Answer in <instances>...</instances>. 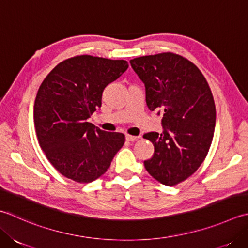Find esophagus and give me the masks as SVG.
<instances>
[{
  "mask_svg": "<svg viewBox=\"0 0 248 248\" xmlns=\"http://www.w3.org/2000/svg\"><path fill=\"white\" fill-rule=\"evenodd\" d=\"M138 139L139 137H134V135H130V134L125 135V140H129V142H134V140H137Z\"/></svg>",
  "mask_w": 248,
  "mask_h": 248,
  "instance_id": "esophagus-1",
  "label": "esophagus"
}]
</instances>
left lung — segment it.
Returning <instances> with one entry per match:
<instances>
[{
  "instance_id": "left-lung-1",
  "label": "left lung",
  "mask_w": 248,
  "mask_h": 248,
  "mask_svg": "<svg viewBox=\"0 0 248 248\" xmlns=\"http://www.w3.org/2000/svg\"><path fill=\"white\" fill-rule=\"evenodd\" d=\"M130 63L144 82L148 108L163 113V133L144 134L155 146L145 169L163 185L175 186L197 171L210 149L216 123L210 86L197 65L173 52Z\"/></svg>"
}]
</instances>
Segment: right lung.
<instances>
[{"mask_svg":"<svg viewBox=\"0 0 248 248\" xmlns=\"http://www.w3.org/2000/svg\"><path fill=\"white\" fill-rule=\"evenodd\" d=\"M124 60L89 55L60 62L38 88L34 125L47 159L63 176L90 183L108 171L124 134L106 132L87 119L101 108L109 82L128 69Z\"/></svg>","mask_w":248,"mask_h":248,"instance_id":"1","label":"right lung"}]
</instances>
